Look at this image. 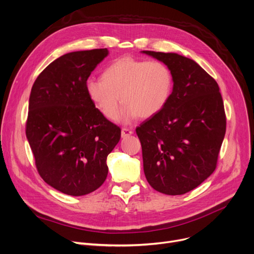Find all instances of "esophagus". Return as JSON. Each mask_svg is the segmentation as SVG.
I'll return each mask as SVG.
<instances>
[{"mask_svg": "<svg viewBox=\"0 0 254 254\" xmlns=\"http://www.w3.org/2000/svg\"><path fill=\"white\" fill-rule=\"evenodd\" d=\"M132 132H133V131H132L130 128L124 127V128L122 129V137H123V138H127V137L130 136V134H132Z\"/></svg>", "mask_w": 254, "mask_h": 254, "instance_id": "obj_1", "label": "esophagus"}]
</instances>
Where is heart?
Masks as SVG:
<instances>
[{"label":"heart","mask_w":254,"mask_h":254,"mask_svg":"<svg viewBox=\"0 0 254 254\" xmlns=\"http://www.w3.org/2000/svg\"><path fill=\"white\" fill-rule=\"evenodd\" d=\"M174 90V75L165 63L124 56L112 62L103 78L86 81L87 95L94 107L108 120L117 115L121 101V120L129 122L137 116L150 118L161 112Z\"/></svg>","instance_id":"1"}]
</instances>
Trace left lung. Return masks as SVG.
Returning a JSON list of instances; mask_svg holds the SVG:
<instances>
[{"mask_svg":"<svg viewBox=\"0 0 254 254\" xmlns=\"http://www.w3.org/2000/svg\"><path fill=\"white\" fill-rule=\"evenodd\" d=\"M170 67L174 90L164 109L136 128L146 179L154 190L182 195L215 170L226 133L217 82L194 60L176 53L143 51Z\"/></svg>","mask_w":254,"mask_h":254,"instance_id":"8db88e82","label":"left lung"}]
</instances>
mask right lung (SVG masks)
<instances>
[{
    "instance_id": "1",
    "label": "right lung",
    "mask_w": 254,
    "mask_h": 254,
    "mask_svg": "<svg viewBox=\"0 0 254 254\" xmlns=\"http://www.w3.org/2000/svg\"><path fill=\"white\" fill-rule=\"evenodd\" d=\"M107 49L67 53L50 63L31 88L26 138L42 179L71 196L104 183L106 159L122 130L92 104L86 81Z\"/></svg>"
}]
</instances>
